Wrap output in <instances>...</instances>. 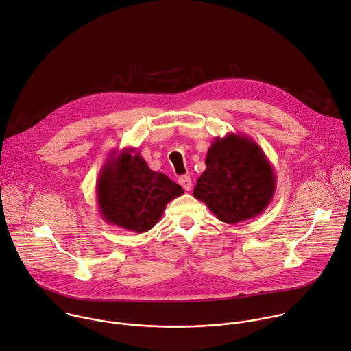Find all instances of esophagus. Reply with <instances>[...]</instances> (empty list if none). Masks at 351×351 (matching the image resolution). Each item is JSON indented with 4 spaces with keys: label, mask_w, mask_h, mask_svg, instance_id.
Masks as SVG:
<instances>
[{
    "label": "esophagus",
    "mask_w": 351,
    "mask_h": 351,
    "mask_svg": "<svg viewBox=\"0 0 351 351\" xmlns=\"http://www.w3.org/2000/svg\"><path fill=\"white\" fill-rule=\"evenodd\" d=\"M178 182H179V184H180L186 191H189V190L191 189V184H193V183H191L190 176H187V175H186V176H180Z\"/></svg>",
    "instance_id": "obj_1"
}]
</instances>
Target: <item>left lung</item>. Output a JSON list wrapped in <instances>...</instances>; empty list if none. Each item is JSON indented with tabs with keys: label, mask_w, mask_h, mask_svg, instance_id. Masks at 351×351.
Wrapping results in <instances>:
<instances>
[{
	"label": "left lung",
	"mask_w": 351,
	"mask_h": 351,
	"mask_svg": "<svg viewBox=\"0 0 351 351\" xmlns=\"http://www.w3.org/2000/svg\"><path fill=\"white\" fill-rule=\"evenodd\" d=\"M205 171L194 187V198L227 224L261 215L271 202L277 176L261 146L240 134L215 138L208 149Z\"/></svg>",
	"instance_id": "8db88e82"
}]
</instances>
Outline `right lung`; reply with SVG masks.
<instances>
[{
  "label": "right lung",
  "instance_id": "1",
  "mask_svg": "<svg viewBox=\"0 0 351 351\" xmlns=\"http://www.w3.org/2000/svg\"><path fill=\"white\" fill-rule=\"evenodd\" d=\"M111 152L96 182V201L104 221L134 232H146L161 219L169 201L183 189L149 168L134 147Z\"/></svg>",
  "mask_w": 351,
  "mask_h": 351
}]
</instances>
